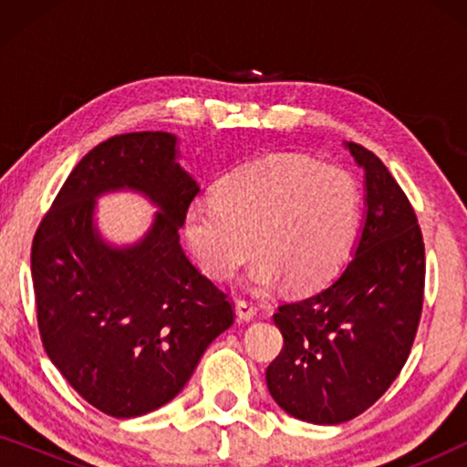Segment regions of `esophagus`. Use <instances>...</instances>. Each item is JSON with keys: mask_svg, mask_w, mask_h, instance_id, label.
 Returning <instances> with one entry per match:
<instances>
[{"mask_svg": "<svg viewBox=\"0 0 467 467\" xmlns=\"http://www.w3.org/2000/svg\"><path fill=\"white\" fill-rule=\"evenodd\" d=\"M235 317L240 321H253L257 317V308L251 302H246V299H235Z\"/></svg>", "mask_w": 467, "mask_h": 467, "instance_id": "esophagus-1", "label": "esophagus"}]
</instances>
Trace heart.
Segmentation results:
<instances>
[{"label":"heart","mask_w":467,"mask_h":467,"mask_svg":"<svg viewBox=\"0 0 467 467\" xmlns=\"http://www.w3.org/2000/svg\"><path fill=\"white\" fill-rule=\"evenodd\" d=\"M359 221V191L348 171L274 152L221 178L213 200L184 210L182 235L202 270L229 280L248 272L254 289L286 280L293 291L327 283L347 261Z\"/></svg>","instance_id":"heart-1"}]
</instances>
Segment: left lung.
<instances>
[{
    "instance_id": "obj_1",
    "label": "left lung",
    "mask_w": 467,
    "mask_h": 467,
    "mask_svg": "<svg viewBox=\"0 0 467 467\" xmlns=\"http://www.w3.org/2000/svg\"><path fill=\"white\" fill-rule=\"evenodd\" d=\"M363 170V225L353 257L312 296L283 304L285 337L265 369L274 401L306 423L337 425L368 410L410 355L425 285L417 214L374 152L344 142Z\"/></svg>"
}]
</instances>
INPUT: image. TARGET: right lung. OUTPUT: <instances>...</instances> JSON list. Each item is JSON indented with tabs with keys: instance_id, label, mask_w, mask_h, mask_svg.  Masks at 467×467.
Masks as SVG:
<instances>
[{
	"instance_id": "right-lung-1",
	"label": "right lung",
	"mask_w": 467,
	"mask_h": 467,
	"mask_svg": "<svg viewBox=\"0 0 467 467\" xmlns=\"http://www.w3.org/2000/svg\"><path fill=\"white\" fill-rule=\"evenodd\" d=\"M168 131L114 136L80 159L31 246L37 327L80 398L117 419L168 404L203 350L232 327L227 296L191 264L178 232L200 184ZM131 190L158 208L142 239L112 245L94 213Z\"/></svg>"
}]
</instances>
